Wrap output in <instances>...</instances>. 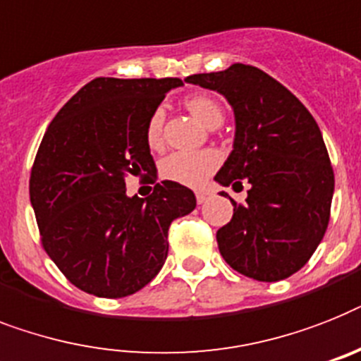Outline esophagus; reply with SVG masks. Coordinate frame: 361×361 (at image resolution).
<instances>
[{
	"instance_id": "34e87169",
	"label": "esophagus",
	"mask_w": 361,
	"mask_h": 361,
	"mask_svg": "<svg viewBox=\"0 0 361 361\" xmlns=\"http://www.w3.org/2000/svg\"><path fill=\"white\" fill-rule=\"evenodd\" d=\"M195 197H197L199 204H202V202H207L208 199H210V192H204V190H199V192H195Z\"/></svg>"
}]
</instances>
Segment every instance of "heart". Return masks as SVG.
<instances>
[{"label": "heart", "mask_w": 361, "mask_h": 361, "mask_svg": "<svg viewBox=\"0 0 361 361\" xmlns=\"http://www.w3.org/2000/svg\"><path fill=\"white\" fill-rule=\"evenodd\" d=\"M186 109L192 112L202 125L210 129L219 127L223 121V110L216 101L208 95H192L184 101ZM162 127H164V110H153L149 116L145 138L149 147L159 149L162 145ZM221 162V157L214 149H202V151H177L162 160L160 173L164 178L184 186H202L207 178L214 173Z\"/></svg>", "instance_id": "b5f03b06"}]
</instances>
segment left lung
<instances>
[{
    "instance_id": "obj_1",
    "label": "left lung",
    "mask_w": 361,
    "mask_h": 361,
    "mask_svg": "<svg viewBox=\"0 0 361 361\" xmlns=\"http://www.w3.org/2000/svg\"><path fill=\"white\" fill-rule=\"evenodd\" d=\"M186 82L219 92L236 120L232 153L214 178L249 190L243 204L231 199L232 219L216 234L219 252L249 279H288L323 240L334 195V171L314 116L279 80L247 64Z\"/></svg>"
}]
</instances>
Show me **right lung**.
<instances>
[{
  "mask_svg": "<svg viewBox=\"0 0 361 361\" xmlns=\"http://www.w3.org/2000/svg\"><path fill=\"white\" fill-rule=\"evenodd\" d=\"M177 77H97L47 127L29 178L42 247L62 275L95 297L120 299L153 281L168 258L173 219L195 208L190 188L157 183L145 129ZM127 174L155 183L129 198Z\"/></svg>",
  "mask_w": 361,
  "mask_h": 361,
  "instance_id": "right-lung-1",
  "label": "right lung"
}]
</instances>
